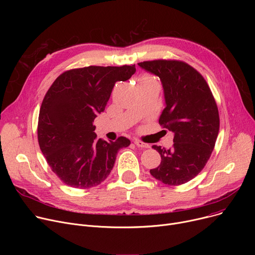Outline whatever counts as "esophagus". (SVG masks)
Masks as SVG:
<instances>
[{
	"instance_id": "1",
	"label": "esophagus",
	"mask_w": 255,
	"mask_h": 255,
	"mask_svg": "<svg viewBox=\"0 0 255 255\" xmlns=\"http://www.w3.org/2000/svg\"><path fill=\"white\" fill-rule=\"evenodd\" d=\"M134 143L138 146V148H142V149L149 148V146H150L148 143H145V142H143V141H140V140H138V139H135V140H134Z\"/></svg>"
}]
</instances>
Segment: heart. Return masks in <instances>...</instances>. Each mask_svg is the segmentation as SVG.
Returning <instances> with one entry per match:
<instances>
[{
	"mask_svg": "<svg viewBox=\"0 0 255 255\" xmlns=\"http://www.w3.org/2000/svg\"><path fill=\"white\" fill-rule=\"evenodd\" d=\"M152 79H154V78L152 76H150V75H142L139 78L138 82H148V80H152Z\"/></svg>",
	"mask_w": 255,
	"mask_h": 255,
	"instance_id": "b5f03b06",
	"label": "heart"
}]
</instances>
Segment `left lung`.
<instances>
[{
    "label": "left lung",
    "mask_w": 255,
    "mask_h": 255,
    "mask_svg": "<svg viewBox=\"0 0 255 255\" xmlns=\"http://www.w3.org/2000/svg\"><path fill=\"white\" fill-rule=\"evenodd\" d=\"M138 66L161 79L166 107L159 124L175 134L170 149L152 146L161 163L150 172L166 185L185 184L203 170L215 146L220 125L215 98L204 76L183 61L160 59Z\"/></svg>",
    "instance_id": "8db88e82"
}]
</instances>
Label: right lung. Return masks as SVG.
Here are the masks:
<instances>
[{"label":"right lung","mask_w":255,"mask_h":255,"mask_svg":"<svg viewBox=\"0 0 255 255\" xmlns=\"http://www.w3.org/2000/svg\"><path fill=\"white\" fill-rule=\"evenodd\" d=\"M135 65L89 66L67 70L52 83L38 118V142L47 164L73 188L88 189L111 173L120 149L130 140L97 139L94 120L103 113L117 82H126Z\"/></svg>","instance_id":"obj_1"}]
</instances>
